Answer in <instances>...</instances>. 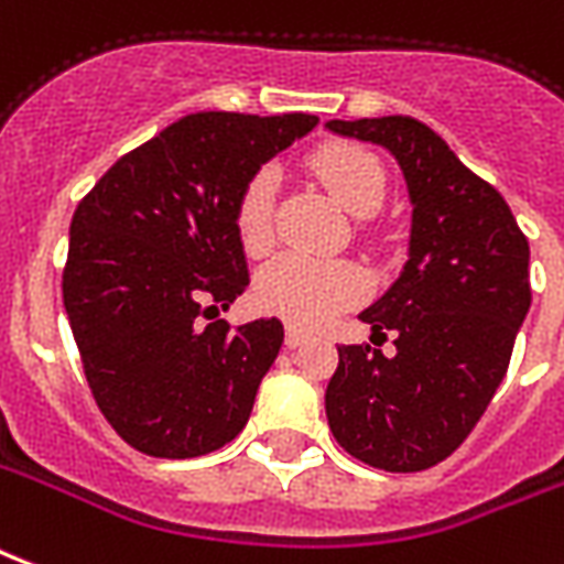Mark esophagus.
I'll list each match as a JSON object with an SVG mask.
<instances>
[{
  "instance_id": "1",
  "label": "esophagus",
  "mask_w": 564,
  "mask_h": 564,
  "mask_svg": "<svg viewBox=\"0 0 564 564\" xmlns=\"http://www.w3.org/2000/svg\"><path fill=\"white\" fill-rule=\"evenodd\" d=\"M304 340H307V335H304L302 328H295V325H286V335H283V344H286V349H299Z\"/></svg>"
}]
</instances>
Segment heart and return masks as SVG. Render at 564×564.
<instances>
[{
    "instance_id": "1",
    "label": "heart",
    "mask_w": 564,
    "mask_h": 564,
    "mask_svg": "<svg viewBox=\"0 0 564 564\" xmlns=\"http://www.w3.org/2000/svg\"><path fill=\"white\" fill-rule=\"evenodd\" d=\"M311 170L328 187V194L352 215L377 212L386 197V166L377 154L358 143H328L316 149ZM274 191L278 176L271 166H260L236 197L232 224L241 248L260 257L274 239ZM257 304L299 328H316L356 304L365 295V278L349 262L307 260L283 253L257 274Z\"/></svg>"
}]
</instances>
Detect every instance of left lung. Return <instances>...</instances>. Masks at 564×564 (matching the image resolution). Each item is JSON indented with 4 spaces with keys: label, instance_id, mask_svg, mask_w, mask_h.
Listing matches in <instances>:
<instances>
[{
    "label": "left lung",
    "instance_id": "8db88e82",
    "mask_svg": "<svg viewBox=\"0 0 564 564\" xmlns=\"http://www.w3.org/2000/svg\"><path fill=\"white\" fill-rule=\"evenodd\" d=\"M328 131L398 158L412 236L400 278L361 314L373 337L394 332L398 352L337 346L325 415L367 466L421 473L460 448L502 382L532 304L529 241L502 194L419 119H332Z\"/></svg>",
    "mask_w": 564,
    "mask_h": 564
}]
</instances>
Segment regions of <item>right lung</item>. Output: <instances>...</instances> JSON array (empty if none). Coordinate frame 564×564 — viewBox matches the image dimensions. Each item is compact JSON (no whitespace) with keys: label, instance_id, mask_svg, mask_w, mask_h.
<instances>
[{"label":"right lung","instance_id":"right-lung-1","mask_svg":"<svg viewBox=\"0 0 564 564\" xmlns=\"http://www.w3.org/2000/svg\"><path fill=\"white\" fill-rule=\"evenodd\" d=\"M316 122L194 112L122 154L74 212L62 299L91 398L137 452L187 460L248 424L283 325L218 319L250 283L232 208Z\"/></svg>","mask_w":564,"mask_h":564}]
</instances>
